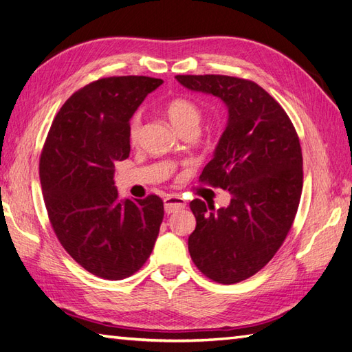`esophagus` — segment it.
<instances>
[{"mask_svg":"<svg viewBox=\"0 0 352 352\" xmlns=\"http://www.w3.org/2000/svg\"><path fill=\"white\" fill-rule=\"evenodd\" d=\"M165 212L166 214H173L178 210L186 208V201L183 199L182 196L178 195H169L165 197Z\"/></svg>","mask_w":352,"mask_h":352,"instance_id":"obj_1","label":"esophagus"}]
</instances>
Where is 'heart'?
<instances>
[{
  "instance_id": "heart-1",
  "label": "heart",
  "mask_w": 352,
  "mask_h": 352,
  "mask_svg": "<svg viewBox=\"0 0 352 352\" xmlns=\"http://www.w3.org/2000/svg\"><path fill=\"white\" fill-rule=\"evenodd\" d=\"M165 113L168 116L169 122L173 123L174 128L179 132L186 131H197V126L202 119V110L193 99L177 96L173 98L165 107ZM141 126H142V117L141 113H135L129 123V140L132 142H137L141 135Z\"/></svg>"
}]
</instances>
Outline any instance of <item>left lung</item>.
<instances>
[{
    "label": "left lung",
    "mask_w": 352,
    "mask_h": 352,
    "mask_svg": "<svg viewBox=\"0 0 352 352\" xmlns=\"http://www.w3.org/2000/svg\"><path fill=\"white\" fill-rule=\"evenodd\" d=\"M175 78L219 96L229 108L226 129L199 182L230 192V205L214 212V205L190 202L196 228L188 253L206 278L236 284L272 260L293 226L303 186L300 141L284 108L251 80Z\"/></svg>",
    "instance_id": "8db88e82"
}]
</instances>
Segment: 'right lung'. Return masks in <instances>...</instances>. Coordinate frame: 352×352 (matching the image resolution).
Segmentation results:
<instances>
[{
  "instance_id": "right-lung-1",
  "label": "right lung",
  "mask_w": 352,
  "mask_h": 352,
  "mask_svg": "<svg viewBox=\"0 0 352 352\" xmlns=\"http://www.w3.org/2000/svg\"><path fill=\"white\" fill-rule=\"evenodd\" d=\"M162 83L146 76L105 77L78 89L53 120L40 156V183L60 245L87 272L119 281L150 257L164 201H119L114 165L129 157V119Z\"/></svg>"
}]
</instances>
